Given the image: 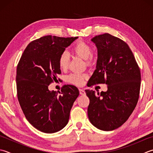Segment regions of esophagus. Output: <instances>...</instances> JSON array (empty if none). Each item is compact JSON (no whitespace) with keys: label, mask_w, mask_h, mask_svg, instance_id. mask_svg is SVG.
<instances>
[{"label":"esophagus","mask_w":153,"mask_h":153,"mask_svg":"<svg viewBox=\"0 0 153 153\" xmlns=\"http://www.w3.org/2000/svg\"><path fill=\"white\" fill-rule=\"evenodd\" d=\"M79 94H80L81 95H83L85 94V91L84 90H83V89H79Z\"/></svg>","instance_id":"34e87169"}]
</instances>
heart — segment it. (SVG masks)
I'll return each instance as SVG.
<instances>
[{
    "label": "heart",
    "mask_w": 153,
    "mask_h": 153,
    "mask_svg": "<svg viewBox=\"0 0 153 153\" xmlns=\"http://www.w3.org/2000/svg\"><path fill=\"white\" fill-rule=\"evenodd\" d=\"M72 52L80 57L81 58L86 60V62L89 63L91 59L92 55V48L90 45L87 44L84 42L80 41L77 42L74 45ZM69 64V56L67 53L62 52L59 56L58 58V65L59 67L62 70H65L68 67ZM85 78V75L80 74V73H74L69 75L68 77V80L73 84L77 85H82L84 82V79Z\"/></svg>",
    "instance_id": "b5f03b06"
}]
</instances>
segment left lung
<instances>
[{"mask_svg": "<svg viewBox=\"0 0 153 153\" xmlns=\"http://www.w3.org/2000/svg\"><path fill=\"white\" fill-rule=\"evenodd\" d=\"M97 49L96 69L88 85L105 83L107 91L97 94L86 89L91 123L109 131L121 127L135 108L139 97L140 72L127 43L108 33L91 39Z\"/></svg>", "mask_w": 153, "mask_h": 153, "instance_id": "8db88e82", "label": "left lung"}]
</instances>
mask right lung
Listing matches in <instances>:
<instances>
[{"label":"right lung","instance_id":"1","mask_svg":"<svg viewBox=\"0 0 153 153\" xmlns=\"http://www.w3.org/2000/svg\"><path fill=\"white\" fill-rule=\"evenodd\" d=\"M77 38L49 35L32 41L17 65L20 105L30 123L43 133H56L68 124L71 109L79 94L78 89L71 85L64 86L58 92L48 89L61 74L59 55Z\"/></svg>","mask_w":153,"mask_h":153}]
</instances>
